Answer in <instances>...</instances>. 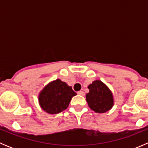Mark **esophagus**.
Masks as SVG:
<instances>
[{"label": "esophagus", "instance_id": "obj_1", "mask_svg": "<svg viewBox=\"0 0 148 148\" xmlns=\"http://www.w3.org/2000/svg\"><path fill=\"white\" fill-rule=\"evenodd\" d=\"M77 93H78V95H82V96H84V92L83 91H79Z\"/></svg>", "mask_w": 148, "mask_h": 148}]
</instances>
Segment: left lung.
Returning <instances> with one entry per match:
<instances>
[{
  "label": "left lung",
  "mask_w": 148,
  "mask_h": 148,
  "mask_svg": "<svg viewBox=\"0 0 148 148\" xmlns=\"http://www.w3.org/2000/svg\"><path fill=\"white\" fill-rule=\"evenodd\" d=\"M89 92L86 95L89 107L97 113H104L112 107V94L109 88L99 80L94 81L88 86Z\"/></svg>",
  "instance_id": "1"
}]
</instances>
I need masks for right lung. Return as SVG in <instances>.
<instances>
[{
    "instance_id": "add662e5",
    "label": "right lung",
    "mask_w": 148,
    "mask_h": 148,
    "mask_svg": "<svg viewBox=\"0 0 148 148\" xmlns=\"http://www.w3.org/2000/svg\"><path fill=\"white\" fill-rule=\"evenodd\" d=\"M77 95L71 86L56 79L44 88L38 97L41 108L49 114H58L68 107L71 98Z\"/></svg>"
}]
</instances>
